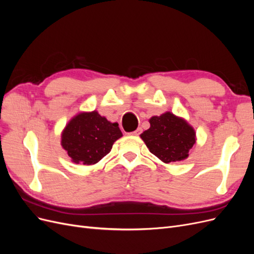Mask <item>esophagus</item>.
Segmentation results:
<instances>
[{
  "label": "esophagus",
  "mask_w": 254,
  "mask_h": 254,
  "mask_svg": "<svg viewBox=\"0 0 254 254\" xmlns=\"http://www.w3.org/2000/svg\"><path fill=\"white\" fill-rule=\"evenodd\" d=\"M142 133V128H137L136 130H134L133 132H131V134L133 135H140Z\"/></svg>",
  "instance_id": "34e87169"
}]
</instances>
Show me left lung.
I'll return each mask as SVG.
<instances>
[{
	"label": "left lung",
	"instance_id": "obj_1",
	"mask_svg": "<svg viewBox=\"0 0 254 254\" xmlns=\"http://www.w3.org/2000/svg\"><path fill=\"white\" fill-rule=\"evenodd\" d=\"M150 127L141 134L149 151L164 163L177 162L189 157L196 143L194 128L171 112L149 120Z\"/></svg>",
	"mask_w": 254,
	"mask_h": 254
}]
</instances>
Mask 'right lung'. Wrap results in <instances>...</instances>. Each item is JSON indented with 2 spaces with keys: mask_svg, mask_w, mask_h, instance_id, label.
<instances>
[{
  "mask_svg": "<svg viewBox=\"0 0 254 254\" xmlns=\"http://www.w3.org/2000/svg\"><path fill=\"white\" fill-rule=\"evenodd\" d=\"M122 135L118 123L109 122L97 111L80 112L64 129L61 146L74 163L92 165L108 155Z\"/></svg>",
  "mask_w": 254,
  "mask_h": 254,
  "instance_id": "1",
  "label": "right lung"
}]
</instances>
